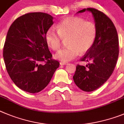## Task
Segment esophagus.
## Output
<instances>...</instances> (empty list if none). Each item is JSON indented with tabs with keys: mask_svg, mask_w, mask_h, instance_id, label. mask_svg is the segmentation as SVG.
<instances>
[{
	"mask_svg": "<svg viewBox=\"0 0 124 124\" xmlns=\"http://www.w3.org/2000/svg\"><path fill=\"white\" fill-rule=\"evenodd\" d=\"M68 63H67V62H60V64L61 65H67Z\"/></svg>",
	"mask_w": 124,
	"mask_h": 124,
	"instance_id": "obj_1",
	"label": "esophagus"
}]
</instances>
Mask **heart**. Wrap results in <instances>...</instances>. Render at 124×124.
Returning <instances> with one entry per match:
<instances>
[{"mask_svg": "<svg viewBox=\"0 0 124 124\" xmlns=\"http://www.w3.org/2000/svg\"><path fill=\"white\" fill-rule=\"evenodd\" d=\"M56 32L49 29L45 34L47 44L54 51L61 48L63 41H67L68 47L58 52L55 57L62 62L73 59L79 54L88 52L95 42L98 34L94 22L86 21L80 17L63 19L57 25Z\"/></svg>", "mask_w": 124, "mask_h": 124, "instance_id": "b5f03b06", "label": "heart"}]
</instances>
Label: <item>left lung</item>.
<instances>
[{"label":"left lung","instance_id":"1","mask_svg":"<svg viewBox=\"0 0 124 124\" xmlns=\"http://www.w3.org/2000/svg\"><path fill=\"white\" fill-rule=\"evenodd\" d=\"M90 11L94 16L98 34L94 44L80 59L89 62L85 67L78 64L73 77L75 83L81 90L93 91L99 88L111 77L119 56V38L113 22L106 14L94 8L80 10Z\"/></svg>","mask_w":124,"mask_h":124}]
</instances>
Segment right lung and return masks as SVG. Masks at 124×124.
I'll list each match as a JSON object with an SVG mask.
<instances>
[{"mask_svg": "<svg viewBox=\"0 0 124 124\" xmlns=\"http://www.w3.org/2000/svg\"><path fill=\"white\" fill-rule=\"evenodd\" d=\"M53 23L47 13L32 12L17 18L8 31L3 49L5 67L13 83L23 91L43 90L59 66L45 39Z\"/></svg>", "mask_w": 124, "mask_h": 124, "instance_id": "obj_1", "label": "right lung"}]
</instances>
